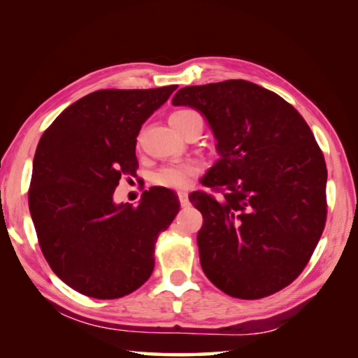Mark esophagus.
<instances>
[{
  "label": "esophagus",
  "instance_id": "1",
  "mask_svg": "<svg viewBox=\"0 0 358 358\" xmlns=\"http://www.w3.org/2000/svg\"><path fill=\"white\" fill-rule=\"evenodd\" d=\"M178 196H179V201H180V206H182V208L189 206V195H187L185 192H179Z\"/></svg>",
  "mask_w": 358,
  "mask_h": 358
}]
</instances>
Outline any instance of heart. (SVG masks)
Segmentation results:
<instances>
[{"label": "heart", "instance_id": "obj_1", "mask_svg": "<svg viewBox=\"0 0 358 358\" xmlns=\"http://www.w3.org/2000/svg\"><path fill=\"white\" fill-rule=\"evenodd\" d=\"M201 121V116L196 111L184 108L174 111L169 116V124L171 127L178 131L179 135H184L185 130L190 127L193 122ZM198 173V168L192 163H180V165H171V166H163L159 171L154 174V184L160 187H166V189L180 190L185 189L190 184L193 176Z\"/></svg>", "mask_w": 358, "mask_h": 358}]
</instances>
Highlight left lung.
<instances>
[{"label":"left lung","mask_w":358,"mask_h":358,"mask_svg":"<svg viewBox=\"0 0 358 358\" xmlns=\"http://www.w3.org/2000/svg\"><path fill=\"white\" fill-rule=\"evenodd\" d=\"M173 105L208 119L215 162L193 192L201 212V267L218 289L262 299L291 285L321 239L327 218V166L311 129L278 94L245 80L185 86Z\"/></svg>","instance_id":"8db88e82"}]
</instances>
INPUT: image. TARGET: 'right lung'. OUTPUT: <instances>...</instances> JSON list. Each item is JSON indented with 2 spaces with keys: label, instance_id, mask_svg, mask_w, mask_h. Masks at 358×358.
<instances>
[{
  "label": "right lung",
  "instance_id": "obj_1",
  "mask_svg": "<svg viewBox=\"0 0 358 358\" xmlns=\"http://www.w3.org/2000/svg\"><path fill=\"white\" fill-rule=\"evenodd\" d=\"M176 85L100 90L61 113L37 144L28 204L52 271L80 294L119 299L154 271L157 237L178 215V195L144 190L140 204L113 201L121 178H135L136 136Z\"/></svg>",
  "mask_w": 358,
  "mask_h": 358
}]
</instances>
